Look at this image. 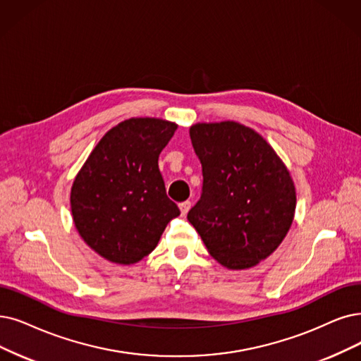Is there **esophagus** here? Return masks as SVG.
<instances>
[{
  "label": "esophagus",
  "instance_id": "esophagus-1",
  "mask_svg": "<svg viewBox=\"0 0 361 361\" xmlns=\"http://www.w3.org/2000/svg\"><path fill=\"white\" fill-rule=\"evenodd\" d=\"M179 209H180L182 216H185L186 213L190 212V209H191V201H183V203L179 204Z\"/></svg>",
  "mask_w": 361,
  "mask_h": 361
}]
</instances>
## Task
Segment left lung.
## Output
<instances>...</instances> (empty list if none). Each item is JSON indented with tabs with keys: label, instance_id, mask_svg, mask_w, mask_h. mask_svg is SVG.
<instances>
[{
	"label": "left lung",
	"instance_id": "obj_1",
	"mask_svg": "<svg viewBox=\"0 0 361 361\" xmlns=\"http://www.w3.org/2000/svg\"><path fill=\"white\" fill-rule=\"evenodd\" d=\"M203 192L188 221L229 269L257 265L289 233L296 209L290 173L269 143L235 121L191 126Z\"/></svg>",
	"mask_w": 361,
	"mask_h": 361
}]
</instances>
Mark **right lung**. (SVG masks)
<instances>
[{"mask_svg": "<svg viewBox=\"0 0 361 361\" xmlns=\"http://www.w3.org/2000/svg\"><path fill=\"white\" fill-rule=\"evenodd\" d=\"M176 128L160 118H128L105 133L75 176L71 188L75 228L106 261L139 262L180 214L158 169V157Z\"/></svg>", "mask_w": 361, "mask_h": 361, "instance_id": "1", "label": "right lung"}]
</instances>
